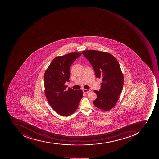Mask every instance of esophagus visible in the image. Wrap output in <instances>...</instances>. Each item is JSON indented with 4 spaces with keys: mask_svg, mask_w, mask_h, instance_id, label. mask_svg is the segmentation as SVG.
<instances>
[{
    "mask_svg": "<svg viewBox=\"0 0 159 159\" xmlns=\"http://www.w3.org/2000/svg\"><path fill=\"white\" fill-rule=\"evenodd\" d=\"M90 91V90L85 89H84L83 90V92L84 93H88Z\"/></svg>",
    "mask_w": 159,
    "mask_h": 159,
    "instance_id": "34e87169",
    "label": "esophagus"
}]
</instances>
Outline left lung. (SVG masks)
Returning <instances> with one entry per match:
<instances>
[{
  "instance_id": "left-lung-1",
  "label": "left lung",
  "mask_w": 159,
  "mask_h": 159,
  "mask_svg": "<svg viewBox=\"0 0 159 159\" xmlns=\"http://www.w3.org/2000/svg\"><path fill=\"white\" fill-rule=\"evenodd\" d=\"M82 53L91 64L96 77L102 78L99 91H94L97 98L93 104L108 111L115 106L122 90L124 77L120 64L113 55L106 52L86 50Z\"/></svg>"
}]
</instances>
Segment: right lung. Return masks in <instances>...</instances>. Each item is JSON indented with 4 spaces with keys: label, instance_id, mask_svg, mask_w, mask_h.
<instances>
[{
    "label": "right lung",
    "instance_id": "right-lung-1",
    "mask_svg": "<svg viewBox=\"0 0 159 159\" xmlns=\"http://www.w3.org/2000/svg\"><path fill=\"white\" fill-rule=\"evenodd\" d=\"M82 53L72 52L57 56L52 61L44 76L45 93L48 103L57 113L69 116L78 108L83 97L81 90L67 89L69 82L70 68Z\"/></svg>",
    "mask_w": 159,
    "mask_h": 159
}]
</instances>
